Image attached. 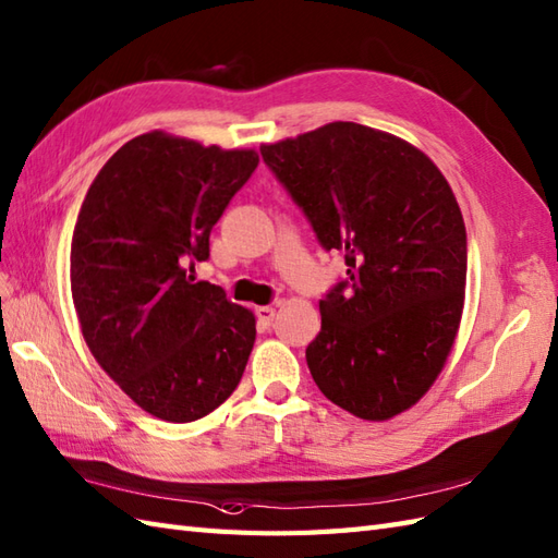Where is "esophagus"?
I'll return each instance as SVG.
<instances>
[{
	"instance_id": "obj_1",
	"label": "esophagus",
	"mask_w": 558,
	"mask_h": 558,
	"mask_svg": "<svg viewBox=\"0 0 558 558\" xmlns=\"http://www.w3.org/2000/svg\"><path fill=\"white\" fill-rule=\"evenodd\" d=\"M256 318L262 326H270L276 318V306L274 304H266V306H256Z\"/></svg>"
}]
</instances>
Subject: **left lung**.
<instances>
[{"instance_id": "obj_1", "label": "left lung", "mask_w": 558, "mask_h": 558, "mask_svg": "<svg viewBox=\"0 0 558 558\" xmlns=\"http://www.w3.org/2000/svg\"><path fill=\"white\" fill-rule=\"evenodd\" d=\"M347 280L320 300L306 364L332 404L387 421L430 390L465 296V226L447 178L407 140L335 121L262 147Z\"/></svg>"}]
</instances>
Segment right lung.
Masks as SVG:
<instances>
[{
    "label": "right lung",
    "instance_id": "add662e5",
    "mask_svg": "<svg viewBox=\"0 0 558 558\" xmlns=\"http://www.w3.org/2000/svg\"><path fill=\"white\" fill-rule=\"evenodd\" d=\"M254 149L151 131L101 166L71 240V294L97 364L140 409L204 418L235 392L256 340L250 308L187 276L247 183Z\"/></svg>",
    "mask_w": 558,
    "mask_h": 558
}]
</instances>
